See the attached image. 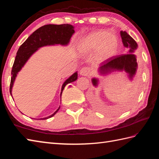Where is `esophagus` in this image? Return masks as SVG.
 <instances>
[{"label": "esophagus", "instance_id": "esophagus-1", "mask_svg": "<svg viewBox=\"0 0 159 159\" xmlns=\"http://www.w3.org/2000/svg\"><path fill=\"white\" fill-rule=\"evenodd\" d=\"M91 73H92L91 72V70L89 68V67H83V68L80 70V72H79L80 75L83 76H89L90 75Z\"/></svg>", "mask_w": 159, "mask_h": 159}]
</instances>
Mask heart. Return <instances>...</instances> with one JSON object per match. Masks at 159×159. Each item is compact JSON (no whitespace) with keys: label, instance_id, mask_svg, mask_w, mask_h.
<instances>
[{"label":"heart","instance_id":"b5f03b06","mask_svg":"<svg viewBox=\"0 0 159 159\" xmlns=\"http://www.w3.org/2000/svg\"><path fill=\"white\" fill-rule=\"evenodd\" d=\"M106 33L104 31H93L84 37L79 45L80 52L88 54L97 50L96 57L99 60L106 59L113 56L117 48V39L114 34H106Z\"/></svg>","mask_w":159,"mask_h":159}]
</instances>
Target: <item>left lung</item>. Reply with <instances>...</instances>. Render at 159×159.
<instances>
[{"mask_svg":"<svg viewBox=\"0 0 159 159\" xmlns=\"http://www.w3.org/2000/svg\"><path fill=\"white\" fill-rule=\"evenodd\" d=\"M120 35L124 46L129 48L128 53L113 57L104 61L98 67V72L100 75H107L116 71L125 72L131 81L135 75L138 67L136 55L133 53L137 49L138 45L133 38L126 31H121ZM92 82L93 85L97 87L99 84V80L96 78H93Z\"/></svg>","mask_w":159,"mask_h":159,"instance_id":"8db88e82","label":"left lung"}]
</instances>
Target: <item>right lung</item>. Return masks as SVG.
I'll return each instance as SVG.
<instances>
[{
  "label": "right lung",
  "mask_w": 159,
  "mask_h": 159,
  "mask_svg": "<svg viewBox=\"0 0 159 159\" xmlns=\"http://www.w3.org/2000/svg\"><path fill=\"white\" fill-rule=\"evenodd\" d=\"M74 27L68 24L64 25H47L42 26L37 29L30 35L27 39L20 46L16 57L13 63L11 70V79L10 83V94L12 96V88L13 83L15 82L16 78L18 72L22 70L24 66L25 65L27 61L30 59L33 54L38 51L39 48H42L46 46H55L61 45L67 46L70 43V39L74 33ZM78 73L74 72L72 75L64 81L61 87V92L60 93L61 99V94L64 87L68 83H72L77 80ZM60 109V107L57 109L55 113L50 115L48 117L40 118L39 120H46L52 116L57 113Z\"/></svg>",
  "instance_id": "1"
}]
</instances>
